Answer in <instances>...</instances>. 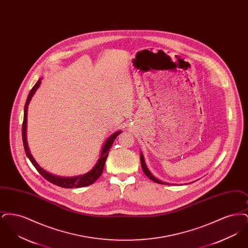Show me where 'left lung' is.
Wrapping results in <instances>:
<instances>
[{"mask_svg":"<svg viewBox=\"0 0 248 248\" xmlns=\"http://www.w3.org/2000/svg\"><path fill=\"white\" fill-rule=\"evenodd\" d=\"M140 162H141V167L142 170H143V172L145 173V175L147 176V177H149L150 179H152L153 181L154 182H156V183H159V184H169V183H166V182H164V181H161V180H159L158 178H156V177H154V175L150 172V170L148 169V167L146 166V164H145V160H144V157H143V155L142 154H140Z\"/></svg>","mask_w":248,"mask_h":248,"instance_id":"1","label":"left lung"}]
</instances>
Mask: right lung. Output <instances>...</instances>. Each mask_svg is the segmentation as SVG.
<instances>
[{
  "label": "right lung",
  "instance_id": "right-lung-1",
  "mask_svg": "<svg viewBox=\"0 0 248 248\" xmlns=\"http://www.w3.org/2000/svg\"><path fill=\"white\" fill-rule=\"evenodd\" d=\"M41 80L39 79L38 82L35 83V85L32 87V89L31 90V92L29 93V95L27 97L25 107H24V118L23 124H22V140H23L24 149H25V153L27 154L28 158L30 159V161L31 162V164L34 165L37 171L45 177L49 182L62 187V188H68V189H72V188H82L85 186H89L91 184H93L94 181L101 176L103 169H104V165L106 162L108 152L110 150V147L112 146L113 142L115 140V139L117 138L119 134L122 131H117L115 133H113L110 137H108L106 141L104 143L102 150H101V154L99 156V159L97 160L96 164L94 165V167L87 172L86 174L82 175V176H76V177H59V176H55L53 174L48 173L47 171H46L45 169H43L40 165L36 163L34 158L32 157V155L31 154V152L29 150L28 147V143H27V137H26V129H27V112H28V106L30 104V101L31 100V97L33 96V94H35L36 90L39 88L40 84H41Z\"/></svg>",
  "mask_w": 248,
  "mask_h": 248
}]
</instances>
